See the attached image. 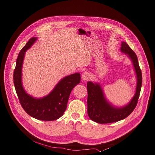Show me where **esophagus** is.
Masks as SVG:
<instances>
[{"label":"esophagus","mask_w":155,"mask_h":155,"mask_svg":"<svg viewBox=\"0 0 155 155\" xmlns=\"http://www.w3.org/2000/svg\"><path fill=\"white\" fill-rule=\"evenodd\" d=\"M91 78V74L89 73H88V72L84 73L83 75H82V79L83 80H84V81H87V80H89Z\"/></svg>","instance_id":"34e87169"}]
</instances>
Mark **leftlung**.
Instances as JSON below:
<instances>
[{"instance_id":"1","label":"left lung","mask_w":155,"mask_h":155,"mask_svg":"<svg viewBox=\"0 0 155 155\" xmlns=\"http://www.w3.org/2000/svg\"><path fill=\"white\" fill-rule=\"evenodd\" d=\"M121 45V52L125 54L130 59L136 74V93L129 103L122 107H117L107 101L99 83L91 81L87 82V113L92 121L99 124L116 122L127 118L136 107L139 97L142 86V73L137 57L126 42H122Z\"/></svg>"}]
</instances>
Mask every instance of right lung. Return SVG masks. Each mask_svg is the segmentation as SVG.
Masks as SVG:
<instances>
[{
  "mask_svg": "<svg viewBox=\"0 0 155 155\" xmlns=\"http://www.w3.org/2000/svg\"><path fill=\"white\" fill-rule=\"evenodd\" d=\"M32 37L19 52L14 71V85L20 104L31 117L40 120L52 121L63 116L72 89L80 82V74L75 73L63 77L48 94L36 98L25 91L22 84V66L25 52L37 40Z\"/></svg>",
  "mask_w": 155,
  "mask_h": 155,
  "instance_id": "1",
  "label": "right lung"
}]
</instances>
